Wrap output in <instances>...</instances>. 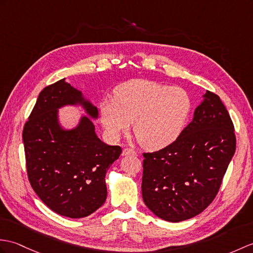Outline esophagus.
Masks as SVG:
<instances>
[{
	"label": "esophagus",
	"instance_id": "1",
	"mask_svg": "<svg viewBox=\"0 0 253 253\" xmlns=\"http://www.w3.org/2000/svg\"><path fill=\"white\" fill-rule=\"evenodd\" d=\"M122 155H123V156H127V155H137V153H136V152H134L133 150L129 149V148H126V149L123 150Z\"/></svg>",
	"mask_w": 253,
	"mask_h": 253
}]
</instances>
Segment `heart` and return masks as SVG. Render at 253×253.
Masks as SVG:
<instances>
[{
  "instance_id": "b5f03b06",
  "label": "heart",
  "mask_w": 253,
  "mask_h": 253,
  "mask_svg": "<svg viewBox=\"0 0 253 253\" xmlns=\"http://www.w3.org/2000/svg\"><path fill=\"white\" fill-rule=\"evenodd\" d=\"M192 110L183 88L148 80H132L100 103V120L108 136L117 140L132 123L142 148L161 150L178 139Z\"/></svg>"
}]
</instances>
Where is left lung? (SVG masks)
<instances>
[{"label": "left lung", "instance_id": "obj_1", "mask_svg": "<svg viewBox=\"0 0 253 253\" xmlns=\"http://www.w3.org/2000/svg\"><path fill=\"white\" fill-rule=\"evenodd\" d=\"M178 139L143 153V202L158 218L180 222L212 203L236 150L234 125L218 95L209 90Z\"/></svg>", "mask_w": 253, "mask_h": 253}]
</instances>
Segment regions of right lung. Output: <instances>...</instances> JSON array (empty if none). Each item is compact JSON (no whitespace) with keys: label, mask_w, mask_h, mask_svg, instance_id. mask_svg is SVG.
Here are the masks:
<instances>
[{"label":"right lung","mask_w":253,"mask_h":253,"mask_svg":"<svg viewBox=\"0 0 253 253\" xmlns=\"http://www.w3.org/2000/svg\"><path fill=\"white\" fill-rule=\"evenodd\" d=\"M64 105H82L91 119H98V109L66 79L45 87L23 127L26 165L41 201L58 214L80 219L104 204L105 174L122 149L102 142L88 116L64 129L57 116Z\"/></svg>","instance_id":"right-lung-1"}]
</instances>
